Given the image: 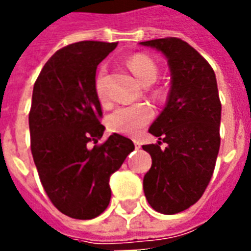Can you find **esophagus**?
<instances>
[{"mask_svg": "<svg viewBox=\"0 0 251 251\" xmlns=\"http://www.w3.org/2000/svg\"><path fill=\"white\" fill-rule=\"evenodd\" d=\"M134 147H136V149H140V147H141V142L134 140Z\"/></svg>", "mask_w": 251, "mask_h": 251, "instance_id": "1", "label": "esophagus"}]
</instances>
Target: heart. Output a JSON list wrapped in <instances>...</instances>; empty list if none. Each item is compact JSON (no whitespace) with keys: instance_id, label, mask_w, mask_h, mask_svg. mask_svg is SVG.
<instances>
[{"instance_id":"b5f03b06","label":"heart","mask_w":251,"mask_h":251,"mask_svg":"<svg viewBox=\"0 0 251 251\" xmlns=\"http://www.w3.org/2000/svg\"><path fill=\"white\" fill-rule=\"evenodd\" d=\"M127 67L134 74L137 80L144 87H148L157 79V67L151 57L142 53H136L127 59ZM104 80H106V67L102 66L95 75L94 90L100 102H106V91H104ZM153 110L148 104H131L122 106L115 109L107 117V127L113 133L124 134V136H138L144 127L152 121Z\"/></svg>"}]
</instances>
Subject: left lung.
<instances>
[{
  "mask_svg": "<svg viewBox=\"0 0 251 251\" xmlns=\"http://www.w3.org/2000/svg\"><path fill=\"white\" fill-rule=\"evenodd\" d=\"M168 59L172 86L165 107L149 133L157 144L144 145L152 167L144 192L153 210L174 215L195 204L210 183L221 147L222 104L215 72L195 48L177 37L142 41ZM165 142L167 147H159Z\"/></svg>",
  "mask_w": 251,
  "mask_h": 251,
  "instance_id": "1",
  "label": "left lung"
}]
</instances>
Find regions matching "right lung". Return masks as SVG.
Segmentation results:
<instances>
[{
  "mask_svg": "<svg viewBox=\"0 0 251 251\" xmlns=\"http://www.w3.org/2000/svg\"><path fill=\"white\" fill-rule=\"evenodd\" d=\"M117 43L79 41L51 56L36 79L29 111L30 151L52 204L74 219H93L110 203V176L134 151L131 140L111 136L94 90L97 67Z\"/></svg>",
  "mask_w": 251,
  "mask_h": 251,
  "instance_id": "1",
  "label": "right lung"
}]
</instances>
